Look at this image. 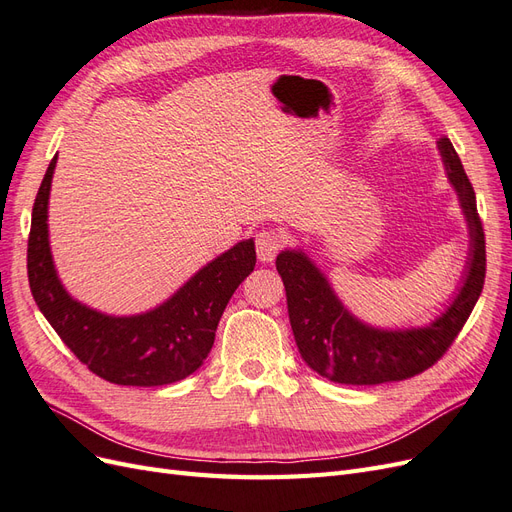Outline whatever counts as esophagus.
Instances as JSON below:
<instances>
[{"instance_id":"34e87169","label":"esophagus","mask_w":512,"mask_h":512,"mask_svg":"<svg viewBox=\"0 0 512 512\" xmlns=\"http://www.w3.org/2000/svg\"><path fill=\"white\" fill-rule=\"evenodd\" d=\"M286 243V237L282 235L280 230H273V228H267V230H260L256 235V254H258V260L260 262H271L277 252L282 250Z\"/></svg>"}]
</instances>
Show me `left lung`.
<instances>
[{"instance_id":"obj_1","label":"left lung","mask_w":512,"mask_h":512,"mask_svg":"<svg viewBox=\"0 0 512 512\" xmlns=\"http://www.w3.org/2000/svg\"><path fill=\"white\" fill-rule=\"evenodd\" d=\"M446 173L459 194L470 226L468 275L457 299L425 329L378 331L352 318L339 303L324 275L301 252H282L275 260L280 273L290 327L303 361L322 378L339 384H384L408 380L436 365L453 346L483 292L487 252L476 194L453 143L438 141Z\"/></svg>"}]
</instances>
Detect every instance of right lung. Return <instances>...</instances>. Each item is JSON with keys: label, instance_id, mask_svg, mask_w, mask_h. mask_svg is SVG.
<instances>
[{"label": "right lung", "instance_id": "1", "mask_svg": "<svg viewBox=\"0 0 512 512\" xmlns=\"http://www.w3.org/2000/svg\"><path fill=\"white\" fill-rule=\"evenodd\" d=\"M55 162L57 156L40 183L27 239V277L40 312L76 359L106 382L162 386L194 374L211 352L230 297L256 267L254 241H241L209 262L153 312L104 316L76 303L57 280L46 230Z\"/></svg>", "mask_w": 512, "mask_h": 512}]
</instances>
